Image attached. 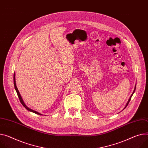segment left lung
Instances as JSON below:
<instances>
[{
	"mask_svg": "<svg viewBox=\"0 0 148 148\" xmlns=\"http://www.w3.org/2000/svg\"><path fill=\"white\" fill-rule=\"evenodd\" d=\"M136 85H135V87H134V90H133V93H132V94L131 95V96H130V98L129 99V100H128V101H127V104H126V106H125V107H124V108H126V107L127 106V105L129 104V102H130V99H131V98H132V95H133V94H134V91H135V90H136Z\"/></svg>",
	"mask_w": 148,
	"mask_h": 148,
	"instance_id": "8db88e82",
	"label": "left lung"
}]
</instances>
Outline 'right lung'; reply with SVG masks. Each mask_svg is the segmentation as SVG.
<instances>
[{"label": "right lung", "instance_id": "1", "mask_svg": "<svg viewBox=\"0 0 148 148\" xmlns=\"http://www.w3.org/2000/svg\"><path fill=\"white\" fill-rule=\"evenodd\" d=\"M14 83L15 89V90H16V93H17V95H18V98H19V100H20V102H21V103L22 104V105L23 106H24V107H25L27 110H28V111H31V112H34V113H35V114H38V115H42L41 114H40V113L38 112L37 111H34V110H33L30 109L29 108H28V107L25 105V104L24 103V102L23 99H22V97H21V95H20V93H19V90H18V88H17V87H16V81H15V73H14Z\"/></svg>", "mask_w": 148, "mask_h": 148}]
</instances>
